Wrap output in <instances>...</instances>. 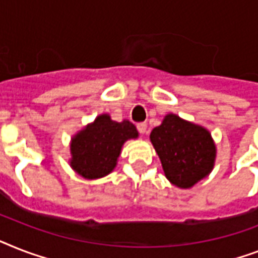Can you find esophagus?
Listing matches in <instances>:
<instances>
[{
	"mask_svg": "<svg viewBox=\"0 0 258 258\" xmlns=\"http://www.w3.org/2000/svg\"><path fill=\"white\" fill-rule=\"evenodd\" d=\"M136 127H138V131H139L140 134H147V123H138Z\"/></svg>",
	"mask_w": 258,
	"mask_h": 258,
	"instance_id": "esophagus-1",
	"label": "esophagus"
}]
</instances>
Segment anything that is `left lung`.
Returning <instances> with one entry per match:
<instances>
[{"label": "left lung", "instance_id": "obj_1", "mask_svg": "<svg viewBox=\"0 0 258 258\" xmlns=\"http://www.w3.org/2000/svg\"><path fill=\"white\" fill-rule=\"evenodd\" d=\"M150 138L165 176L176 187L190 188L212 171L216 147L211 134L200 125L169 114Z\"/></svg>", "mask_w": 258, "mask_h": 258}]
</instances>
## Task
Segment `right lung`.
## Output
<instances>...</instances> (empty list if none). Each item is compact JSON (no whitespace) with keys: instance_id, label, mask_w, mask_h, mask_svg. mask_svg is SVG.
Returning <instances> with one entry per match:
<instances>
[{"instance_id":"1","label":"right lung","mask_w":258,"mask_h":258,"mask_svg":"<svg viewBox=\"0 0 258 258\" xmlns=\"http://www.w3.org/2000/svg\"><path fill=\"white\" fill-rule=\"evenodd\" d=\"M136 136L128 120L118 123L107 114L99 115L71 140V167L86 179L106 176L115 168L123 143Z\"/></svg>"}]
</instances>
